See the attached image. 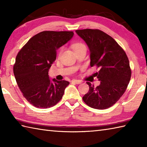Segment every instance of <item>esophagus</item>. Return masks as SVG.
Instances as JSON below:
<instances>
[{
	"label": "esophagus",
	"mask_w": 147,
	"mask_h": 147,
	"mask_svg": "<svg viewBox=\"0 0 147 147\" xmlns=\"http://www.w3.org/2000/svg\"><path fill=\"white\" fill-rule=\"evenodd\" d=\"M72 82L75 83V84H82V82L81 80H73Z\"/></svg>",
	"instance_id": "obj_1"
}]
</instances>
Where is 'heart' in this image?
I'll use <instances>...</instances> for the list:
<instances>
[{
	"instance_id": "heart-1",
	"label": "heart",
	"mask_w": 147,
	"mask_h": 147,
	"mask_svg": "<svg viewBox=\"0 0 147 147\" xmlns=\"http://www.w3.org/2000/svg\"><path fill=\"white\" fill-rule=\"evenodd\" d=\"M72 47H73L74 51L75 52V51H76L80 49H82V48H83V47H85V46L83 43H81V42H76V43H74V44H73V46H72ZM62 49H61L60 50L59 54H58V55L60 56L61 55V53H62Z\"/></svg>"
}]
</instances>
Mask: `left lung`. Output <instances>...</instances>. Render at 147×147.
<instances>
[{"instance_id":"8db88e82","label":"left lung","mask_w":147,"mask_h":147,"mask_svg":"<svg viewBox=\"0 0 147 147\" xmlns=\"http://www.w3.org/2000/svg\"><path fill=\"white\" fill-rule=\"evenodd\" d=\"M76 32L89 48L90 67L99 69L95 74L100 85L95 87L87 82L89 90L83 100L92 108L108 109L119 100L129 85L132 73L129 58L115 40L100 29H78Z\"/></svg>"}]
</instances>
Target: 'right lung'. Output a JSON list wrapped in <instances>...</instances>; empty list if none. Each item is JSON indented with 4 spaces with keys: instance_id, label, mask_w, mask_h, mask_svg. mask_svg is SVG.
Segmentation results:
<instances>
[{
    "instance_id": "1",
    "label": "right lung",
    "mask_w": 147,
    "mask_h": 147,
    "mask_svg": "<svg viewBox=\"0 0 147 147\" xmlns=\"http://www.w3.org/2000/svg\"><path fill=\"white\" fill-rule=\"evenodd\" d=\"M73 34V31H42L18 53L13 65L16 82L23 96L35 107H51L62 98L69 82L55 79L51 82L48 71L57 58V49Z\"/></svg>"
}]
</instances>
